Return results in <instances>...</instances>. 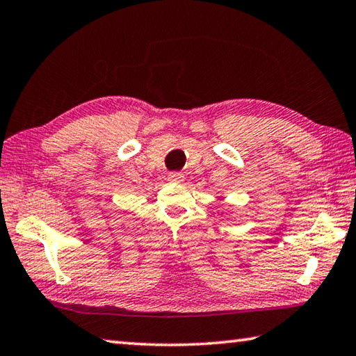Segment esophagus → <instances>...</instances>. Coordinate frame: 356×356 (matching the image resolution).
Masks as SVG:
<instances>
[{"label":"esophagus","mask_w":356,"mask_h":356,"mask_svg":"<svg viewBox=\"0 0 356 356\" xmlns=\"http://www.w3.org/2000/svg\"><path fill=\"white\" fill-rule=\"evenodd\" d=\"M184 179H185V176H184L182 172H179V171L170 172V176H168V180H170V182H174V184H180V182H184Z\"/></svg>","instance_id":"obj_1"}]
</instances>
